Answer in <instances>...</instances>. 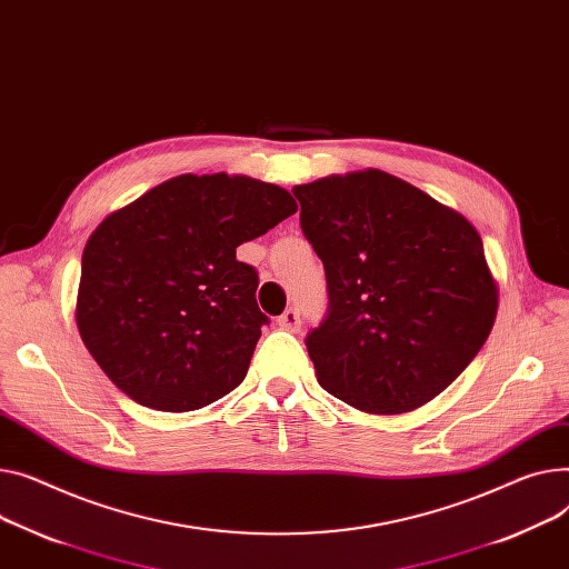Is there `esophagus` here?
<instances>
[{
  "instance_id": "obj_1",
  "label": "esophagus",
  "mask_w": 569,
  "mask_h": 569,
  "mask_svg": "<svg viewBox=\"0 0 569 569\" xmlns=\"http://www.w3.org/2000/svg\"><path fill=\"white\" fill-rule=\"evenodd\" d=\"M277 322H279V327H281V329L297 331V329H299V325H301V318H299V311L290 307V309H286V311L277 318Z\"/></svg>"
}]
</instances>
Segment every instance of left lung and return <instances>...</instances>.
<instances>
[{
    "label": "left lung",
    "instance_id": "obj_1",
    "mask_svg": "<svg viewBox=\"0 0 569 569\" xmlns=\"http://www.w3.org/2000/svg\"><path fill=\"white\" fill-rule=\"evenodd\" d=\"M329 307L307 350L325 391L368 413L430 402L495 327L499 288L473 226L391 173L292 187Z\"/></svg>",
    "mask_w": 569,
    "mask_h": 569
}]
</instances>
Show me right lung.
Segmentation results:
<instances>
[{"instance_id":"add662e5","label":"right lung","mask_w":569,"mask_h":569,"mask_svg":"<svg viewBox=\"0 0 569 569\" xmlns=\"http://www.w3.org/2000/svg\"><path fill=\"white\" fill-rule=\"evenodd\" d=\"M295 212L283 187L226 173L176 176L111 212L84 247L74 309L109 380L158 411L231 393L270 322L236 249Z\"/></svg>"}]
</instances>
